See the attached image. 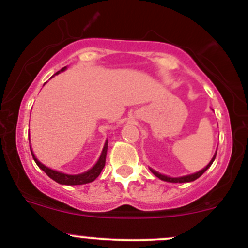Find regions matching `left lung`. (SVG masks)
Wrapping results in <instances>:
<instances>
[{"mask_svg": "<svg viewBox=\"0 0 248 248\" xmlns=\"http://www.w3.org/2000/svg\"><path fill=\"white\" fill-rule=\"evenodd\" d=\"M216 154H217V151H216ZM216 154H215V156L212 157V159H211V161H210V163L207 164V166L205 167L204 169H202V170L198 171V172H194V174L186 175V176L169 177V176H166V175H162V174H159V172L155 171L154 169H150V170L152 171V174H154L155 176H157V177H158V179L163 180V181H167V182H174V184H177V182H179V184H182V182H191V181H194V180H197V179H198V177H201L202 175L204 174V172L210 168V166H211V164H212V162H214L215 158H216Z\"/></svg>", "mask_w": 248, "mask_h": 248, "instance_id": "8db88e82", "label": "left lung"}]
</instances>
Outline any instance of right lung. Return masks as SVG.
Returning a JSON list of instances; mask_svg holds the SVG:
<instances>
[{
  "instance_id": "right-lung-1",
  "label": "right lung",
  "mask_w": 248,
  "mask_h": 248,
  "mask_svg": "<svg viewBox=\"0 0 248 248\" xmlns=\"http://www.w3.org/2000/svg\"><path fill=\"white\" fill-rule=\"evenodd\" d=\"M64 69H66V67H63V68H62L61 71L57 72L56 74H59L60 72H63ZM107 150H108V141H106V144H104L103 151H102V155H101V157H99L98 162H97V163L94 164V166L92 167L90 170L82 172V174H78V175H68V174H64V172H61V171L52 170V169L47 168V167L44 166V164H42L41 162H39L38 159L36 158V156L33 155L32 150H31V154H32V157H33L34 162L37 163V166H38L39 168L42 169V170L46 172V174L50 177V179H52L54 181H56L57 184L71 185V186H73V185L89 184V182L94 181V180H96L97 177L99 176L101 171L103 170L104 166H106Z\"/></svg>"
}]
</instances>
